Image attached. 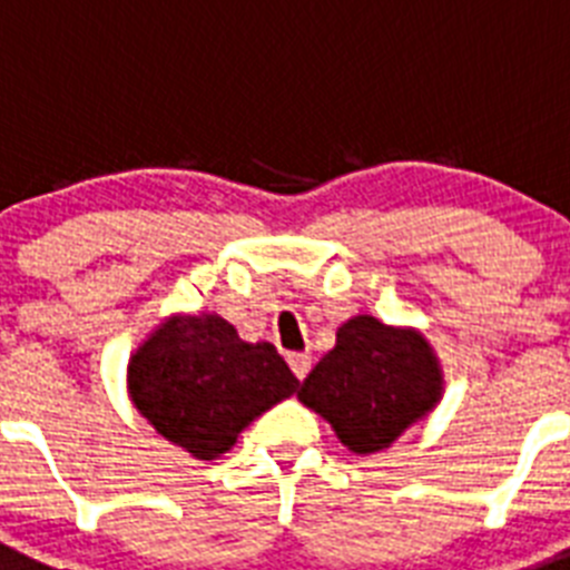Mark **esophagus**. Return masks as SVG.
I'll return each mask as SVG.
<instances>
[{"instance_id": "1", "label": "esophagus", "mask_w": 570, "mask_h": 570, "mask_svg": "<svg viewBox=\"0 0 570 570\" xmlns=\"http://www.w3.org/2000/svg\"><path fill=\"white\" fill-rule=\"evenodd\" d=\"M309 365H313V356H309V353H289V367H293V374L298 376V380H304V376L309 374Z\"/></svg>"}]
</instances>
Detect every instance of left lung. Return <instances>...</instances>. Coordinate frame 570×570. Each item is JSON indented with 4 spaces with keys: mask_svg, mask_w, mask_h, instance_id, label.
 <instances>
[{
    "mask_svg": "<svg viewBox=\"0 0 570 570\" xmlns=\"http://www.w3.org/2000/svg\"><path fill=\"white\" fill-rule=\"evenodd\" d=\"M298 400L327 420L353 455H376L438 409L443 367L420 330L353 315L301 382Z\"/></svg>",
    "mask_w": 570,
    "mask_h": 570,
    "instance_id": "8db88e82",
    "label": "left lung"
}]
</instances>
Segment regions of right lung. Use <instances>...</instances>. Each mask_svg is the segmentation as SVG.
Wrapping results in <instances>:
<instances>
[{
    "label": "right lung",
    "instance_id": "1",
    "mask_svg": "<svg viewBox=\"0 0 570 570\" xmlns=\"http://www.w3.org/2000/svg\"><path fill=\"white\" fill-rule=\"evenodd\" d=\"M298 380L275 344L243 342L217 313H174L127 362V394L147 423L196 461H217Z\"/></svg>",
    "mask_w": 570,
    "mask_h": 570
}]
</instances>
